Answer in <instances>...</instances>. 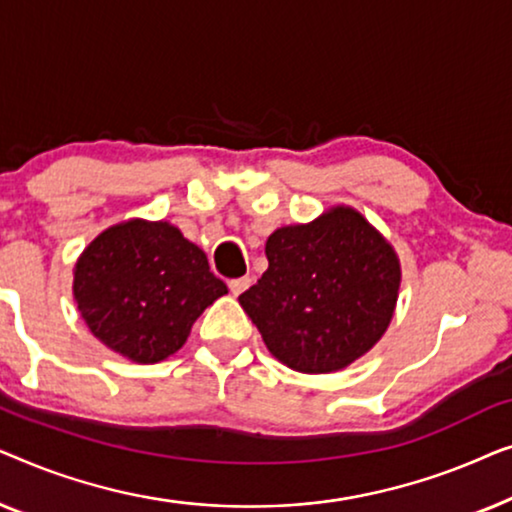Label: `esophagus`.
I'll use <instances>...</instances> for the list:
<instances>
[{
  "label": "esophagus",
  "mask_w": 512,
  "mask_h": 512,
  "mask_svg": "<svg viewBox=\"0 0 512 512\" xmlns=\"http://www.w3.org/2000/svg\"><path fill=\"white\" fill-rule=\"evenodd\" d=\"M249 284H251V279H249V277L230 279V282H228V286H230V293H233V296H240V293L247 291V289H249Z\"/></svg>",
  "instance_id": "1"
}]
</instances>
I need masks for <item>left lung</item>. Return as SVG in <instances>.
<instances>
[{
  "mask_svg": "<svg viewBox=\"0 0 512 512\" xmlns=\"http://www.w3.org/2000/svg\"><path fill=\"white\" fill-rule=\"evenodd\" d=\"M268 270L240 296L277 361L298 373H333L361 359L387 331L401 286L391 244L352 207L277 228Z\"/></svg>",
  "mask_w": 512,
  "mask_h": 512,
  "instance_id": "left-lung-1",
  "label": "left lung"
}]
</instances>
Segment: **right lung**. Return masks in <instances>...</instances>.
<instances>
[{
  "mask_svg": "<svg viewBox=\"0 0 512 512\" xmlns=\"http://www.w3.org/2000/svg\"><path fill=\"white\" fill-rule=\"evenodd\" d=\"M228 293L205 251L167 221L111 226L83 249L74 300L90 333L135 363L179 352L195 319Z\"/></svg>",
  "mask_w": 512,
  "mask_h": 512,
  "instance_id": "1",
  "label": "right lung"
}]
</instances>
